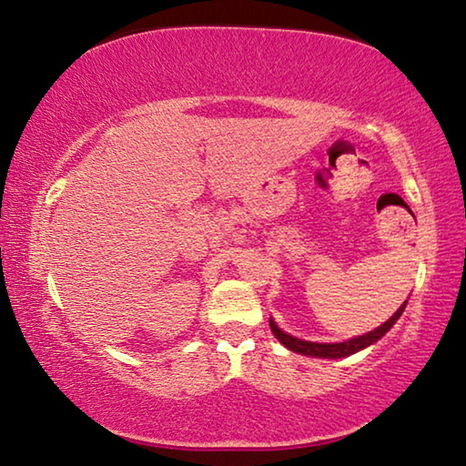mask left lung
I'll return each mask as SVG.
<instances>
[{
  "mask_svg": "<svg viewBox=\"0 0 466 466\" xmlns=\"http://www.w3.org/2000/svg\"><path fill=\"white\" fill-rule=\"evenodd\" d=\"M404 308H406V303L401 305V308L395 311V314L389 318L385 324H380L379 329L366 332V335H362V337H353V339H350V341H343V343H311V341H303V339H295L278 329L272 318H269V329H272L278 341H280L284 347H289V350L295 353H303V356H316V358H329V360L347 358V356H351V353L364 350V347H368V345L377 343L379 339L383 337L395 322H398V318L401 316Z\"/></svg>",
  "mask_w": 466,
  "mask_h": 466,
  "instance_id": "obj_1",
  "label": "left lung"
}]
</instances>
